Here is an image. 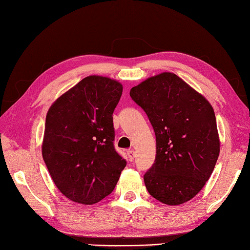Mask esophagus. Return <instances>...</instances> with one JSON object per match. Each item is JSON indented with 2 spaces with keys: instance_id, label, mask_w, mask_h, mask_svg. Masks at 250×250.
<instances>
[{
  "instance_id": "1",
  "label": "esophagus",
  "mask_w": 250,
  "mask_h": 250,
  "mask_svg": "<svg viewBox=\"0 0 250 250\" xmlns=\"http://www.w3.org/2000/svg\"><path fill=\"white\" fill-rule=\"evenodd\" d=\"M127 155H128V158H129V161L132 162V161L134 160L135 153H134L133 150H128V151H127Z\"/></svg>"
}]
</instances>
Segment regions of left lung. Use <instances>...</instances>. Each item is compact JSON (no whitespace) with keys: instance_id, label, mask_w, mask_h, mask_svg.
<instances>
[{"instance_id":"8db88e82","label":"left lung","mask_w":250,"mask_h":250,"mask_svg":"<svg viewBox=\"0 0 250 250\" xmlns=\"http://www.w3.org/2000/svg\"><path fill=\"white\" fill-rule=\"evenodd\" d=\"M130 97L155 132V162L144 175L149 194L169 206L191 200L208 180L220 152L213 107L169 72L133 86Z\"/></svg>"}]
</instances>
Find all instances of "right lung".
Wrapping results in <instances>:
<instances>
[{"label":"right lung","mask_w":250,"mask_h":250,"mask_svg":"<svg viewBox=\"0 0 250 250\" xmlns=\"http://www.w3.org/2000/svg\"><path fill=\"white\" fill-rule=\"evenodd\" d=\"M117 80L88 76L51 105L42 153L66 198L95 204L115 188L126 161L113 147L112 113L122 96Z\"/></svg>","instance_id":"obj_1"}]
</instances>
